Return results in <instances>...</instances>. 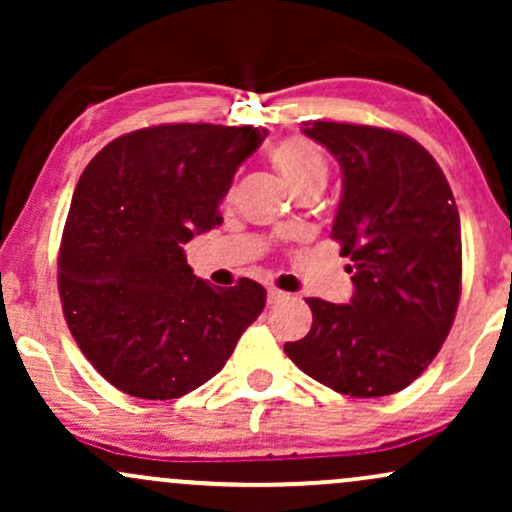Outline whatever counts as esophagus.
I'll return each instance as SVG.
<instances>
[{"mask_svg": "<svg viewBox=\"0 0 512 512\" xmlns=\"http://www.w3.org/2000/svg\"><path fill=\"white\" fill-rule=\"evenodd\" d=\"M286 298H289V293H286V291H279V289H267V301H269V303L286 301Z\"/></svg>", "mask_w": 512, "mask_h": 512, "instance_id": "obj_1", "label": "esophagus"}]
</instances>
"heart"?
<instances>
[{"label":"heart","mask_w":512,"mask_h":512,"mask_svg":"<svg viewBox=\"0 0 512 512\" xmlns=\"http://www.w3.org/2000/svg\"><path fill=\"white\" fill-rule=\"evenodd\" d=\"M269 158L276 166L293 192L308 190V187H325L330 178V166L322 149L308 137H286L276 142L269 151Z\"/></svg>","instance_id":"b5f03b06"}]
</instances>
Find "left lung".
<instances>
[{
  "label": "left lung",
  "instance_id": "left-lung-1",
  "mask_svg": "<svg viewBox=\"0 0 512 512\" xmlns=\"http://www.w3.org/2000/svg\"><path fill=\"white\" fill-rule=\"evenodd\" d=\"M344 173L332 238L351 257V303L308 298L313 327L286 356L349 397H385L428 368L455 322L462 233L443 170L392 129L303 122Z\"/></svg>",
  "mask_w": 512,
  "mask_h": 512
}]
</instances>
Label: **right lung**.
<instances>
[{
  "instance_id": "obj_1",
  "label": "right lung",
  "mask_w": 512,
  "mask_h": 512,
  "mask_svg": "<svg viewBox=\"0 0 512 512\" xmlns=\"http://www.w3.org/2000/svg\"><path fill=\"white\" fill-rule=\"evenodd\" d=\"M267 129L156 125L103 146L76 185L60 245V298L91 366L139 399H175L226 366L267 303L257 281L197 279L185 243Z\"/></svg>"
}]
</instances>
